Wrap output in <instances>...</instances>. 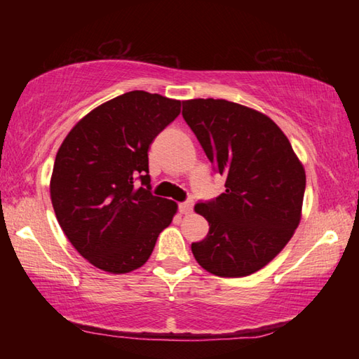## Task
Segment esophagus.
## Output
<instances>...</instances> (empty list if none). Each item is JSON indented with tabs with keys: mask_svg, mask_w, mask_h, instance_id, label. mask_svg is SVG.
<instances>
[{
	"mask_svg": "<svg viewBox=\"0 0 359 359\" xmlns=\"http://www.w3.org/2000/svg\"><path fill=\"white\" fill-rule=\"evenodd\" d=\"M179 210H180V214L188 215L193 210V201H187V203L179 204Z\"/></svg>",
	"mask_w": 359,
	"mask_h": 359,
	"instance_id": "obj_1",
	"label": "esophagus"
}]
</instances>
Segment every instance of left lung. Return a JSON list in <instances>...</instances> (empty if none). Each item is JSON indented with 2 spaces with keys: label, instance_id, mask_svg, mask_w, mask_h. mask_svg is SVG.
Instances as JSON below:
<instances>
[{
  "label": "left lung",
  "instance_id": "obj_1",
  "mask_svg": "<svg viewBox=\"0 0 359 359\" xmlns=\"http://www.w3.org/2000/svg\"><path fill=\"white\" fill-rule=\"evenodd\" d=\"M224 193L198 203L209 222L208 238L191 244L199 266L214 276L245 277L271 263L302 217L306 171L274 120L226 100L182 102Z\"/></svg>",
  "mask_w": 359,
  "mask_h": 359
}]
</instances>
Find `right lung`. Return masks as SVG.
<instances>
[{
    "mask_svg": "<svg viewBox=\"0 0 359 359\" xmlns=\"http://www.w3.org/2000/svg\"><path fill=\"white\" fill-rule=\"evenodd\" d=\"M180 101L135 90L95 107L60 145L50 177L57 220L90 264L126 274L147 263L177 204L150 193L149 147ZM141 178L145 187L136 189Z\"/></svg>",
    "mask_w": 359,
    "mask_h": 359,
    "instance_id": "right-lung-1",
    "label": "right lung"
}]
</instances>
